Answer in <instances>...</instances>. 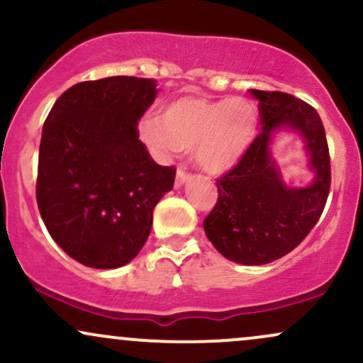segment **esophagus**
Listing matches in <instances>:
<instances>
[{
    "label": "esophagus",
    "instance_id": "obj_1",
    "mask_svg": "<svg viewBox=\"0 0 363 363\" xmlns=\"http://www.w3.org/2000/svg\"><path fill=\"white\" fill-rule=\"evenodd\" d=\"M189 179H191V174H187L186 170L179 169V170H177V174H176V189H179V187L184 186L186 182L189 181Z\"/></svg>",
    "mask_w": 363,
    "mask_h": 363
}]
</instances>
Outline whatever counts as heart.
Here are the masks:
<instances>
[{"label":"heart","mask_w":363,"mask_h":363,"mask_svg":"<svg viewBox=\"0 0 363 363\" xmlns=\"http://www.w3.org/2000/svg\"><path fill=\"white\" fill-rule=\"evenodd\" d=\"M257 128L259 112L251 101L182 95L164 104L160 114L145 116L138 135L158 158L193 148L196 165L218 176L242 162L256 140Z\"/></svg>","instance_id":"1"}]
</instances>
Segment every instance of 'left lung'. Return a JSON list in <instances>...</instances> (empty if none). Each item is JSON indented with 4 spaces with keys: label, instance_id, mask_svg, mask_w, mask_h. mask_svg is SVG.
Masks as SVG:
<instances>
[{
    "label": "left lung",
    "instance_id": "1",
    "mask_svg": "<svg viewBox=\"0 0 363 363\" xmlns=\"http://www.w3.org/2000/svg\"><path fill=\"white\" fill-rule=\"evenodd\" d=\"M259 101L261 133L251 150L216 181L218 201L203 222L206 237L227 259L268 264L289 254L318 223L329 194L331 167L323 121L309 104L283 91L251 90ZM278 130L297 132L315 177L307 186H286L271 145Z\"/></svg>",
    "mask_w": 363,
    "mask_h": 363
}]
</instances>
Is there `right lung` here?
<instances>
[{
    "label": "right lung",
    "instance_id": "1",
    "mask_svg": "<svg viewBox=\"0 0 363 363\" xmlns=\"http://www.w3.org/2000/svg\"><path fill=\"white\" fill-rule=\"evenodd\" d=\"M157 94L150 78L82 82L57 99L44 123L37 205L54 242L89 268L135 259L153 208L174 187L176 169L153 162L136 128Z\"/></svg>",
    "mask_w": 363,
    "mask_h": 363
}]
</instances>
